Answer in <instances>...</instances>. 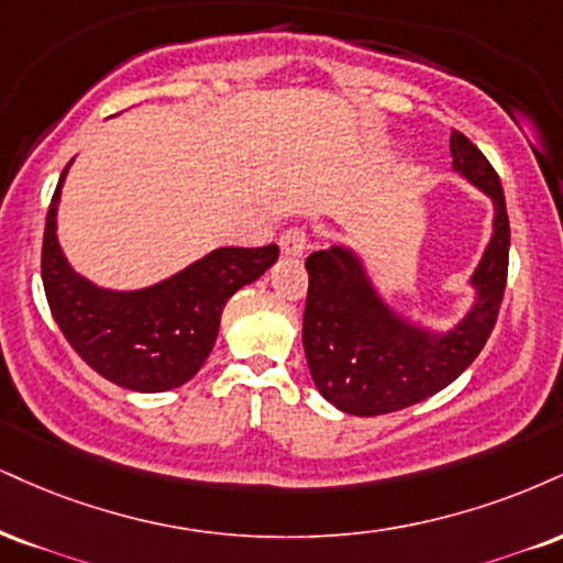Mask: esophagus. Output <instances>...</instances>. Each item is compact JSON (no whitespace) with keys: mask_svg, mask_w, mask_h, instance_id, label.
Segmentation results:
<instances>
[{"mask_svg":"<svg viewBox=\"0 0 563 563\" xmlns=\"http://www.w3.org/2000/svg\"><path fill=\"white\" fill-rule=\"evenodd\" d=\"M307 249V230L303 228H288L280 235V252L286 256H301Z\"/></svg>","mask_w":563,"mask_h":563,"instance_id":"34e87169","label":"esophagus"}]
</instances>
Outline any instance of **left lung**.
I'll return each mask as SVG.
<instances>
[{
  "label": "left lung",
  "mask_w": 563,
  "mask_h": 563,
  "mask_svg": "<svg viewBox=\"0 0 563 563\" xmlns=\"http://www.w3.org/2000/svg\"><path fill=\"white\" fill-rule=\"evenodd\" d=\"M453 170L493 201V233L470 277L475 303L451 330L398 314L375 288L362 256L330 246L307 260L303 354L322 398L354 417H377L435 396L475 362L493 333L509 273V214L485 154L451 133Z\"/></svg>",
  "instance_id": "1"
}]
</instances>
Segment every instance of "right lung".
Instances as JSON below:
<instances>
[{
	"label": "right lung",
	"instance_id": "1",
	"mask_svg": "<svg viewBox=\"0 0 563 563\" xmlns=\"http://www.w3.org/2000/svg\"><path fill=\"white\" fill-rule=\"evenodd\" d=\"M70 165L52 196L42 249V280L54 322L88 367L120 388H180L212 354L230 296L273 267L277 246H222L148 288H101L70 267L57 239L59 194Z\"/></svg>",
	"mask_w": 563,
	"mask_h": 563
}]
</instances>
